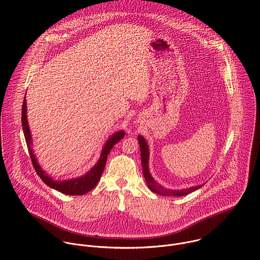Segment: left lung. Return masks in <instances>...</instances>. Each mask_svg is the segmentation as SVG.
I'll return each mask as SVG.
<instances>
[{"label":"left lung","mask_w":260,"mask_h":260,"mask_svg":"<svg viewBox=\"0 0 260 260\" xmlns=\"http://www.w3.org/2000/svg\"><path fill=\"white\" fill-rule=\"evenodd\" d=\"M138 141L140 145V150H141V158H142V166H143V174L145 177V180L148 184V187L150 190L153 192L160 194V196H166V197H183L186 194H189L197 189L203 187L204 184L201 185H194L189 188H184V189H169V188H164L161 184H159L151 175L150 170H149V146L146 141V139L143 136H138Z\"/></svg>","instance_id":"1"}]
</instances>
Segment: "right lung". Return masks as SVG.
I'll return each instance as SVG.
<instances>
[{"mask_svg":"<svg viewBox=\"0 0 260 260\" xmlns=\"http://www.w3.org/2000/svg\"><path fill=\"white\" fill-rule=\"evenodd\" d=\"M22 126H23V133L25 137V141L27 144V148L29 151V155L33 164V167L37 173V175L41 178V180L48 185L49 187L68 194V196H83L87 193L88 191L92 190L98 183L99 179L101 178V175L104 171V167L106 164L107 156L110 153L111 149L113 146L118 143L125 135L124 131H119L117 133H114L104 144L100 158L97 161V163L83 176L77 177V178H72L68 180H54L52 177H50L47 173H45L41 167L39 166L37 159L34 155V151L32 149V138H31V133L30 128L28 125V120H27V107H26V98L24 97L23 104H22Z\"/></svg>","mask_w":260,"mask_h":260,"instance_id":"add662e5","label":"right lung"}]
</instances>
